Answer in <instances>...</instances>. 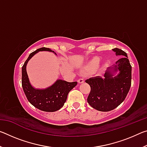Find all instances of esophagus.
<instances>
[{
  "label": "esophagus",
  "mask_w": 147,
  "mask_h": 147,
  "mask_svg": "<svg viewBox=\"0 0 147 147\" xmlns=\"http://www.w3.org/2000/svg\"><path fill=\"white\" fill-rule=\"evenodd\" d=\"M78 82L79 84H83L84 83V80L82 78H80L78 80Z\"/></svg>",
  "instance_id": "1"
}]
</instances>
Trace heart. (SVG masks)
Instances as JSON below:
<instances>
[{
	"label": "heart",
	"instance_id": "b5f03b06",
	"mask_svg": "<svg viewBox=\"0 0 147 147\" xmlns=\"http://www.w3.org/2000/svg\"><path fill=\"white\" fill-rule=\"evenodd\" d=\"M101 62V58L98 56H95L91 59L88 63H87L85 66H84V69L86 72H93L98 67L99 65Z\"/></svg>",
	"mask_w": 147,
	"mask_h": 147
}]
</instances>
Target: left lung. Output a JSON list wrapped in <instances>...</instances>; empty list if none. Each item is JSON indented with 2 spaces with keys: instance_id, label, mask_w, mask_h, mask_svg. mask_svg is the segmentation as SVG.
Wrapping results in <instances>:
<instances>
[{
  "instance_id": "1",
  "label": "left lung",
  "mask_w": 147,
  "mask_h": 147,
  "mask_svg": "<svg viewBox=\"0 0 147 147\" xmlns=\"http://www.w3.org/2000/svg\"><path fill=\"white\" fill-rule=\"evenodd\" d=\"M116 56H123L113 65L107 68L104 78L95 76L86 80L91 87L88 102L100 111L113 110L123 102L130 90L131 66L127 54L122 50L112 49Z\"/></svg>"
}]
</instances>
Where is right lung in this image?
<instances>
[{"label":"right lung","instance_id":"obj_1","mask_svg":"<svg viewBox=\"0 0 147 147\" xmlns=\"http://www.w3.org/2000/svg\"><path fill=\"white\" fill-rule=\"evenodd\" d=\"M41 51L51 52L57 55L54 51L45 47L37 49L30 54L22 67V87L27 99L32 105L41 111L54 112L63 106L68 93L77 85V82H68L63 80L58 79L53 85L48 88L44 89L34 88L30 82L26 72V65L35 54Z\"/></svg>","mask_w":147,"mask_h":147}]
</instances>
